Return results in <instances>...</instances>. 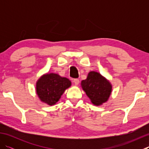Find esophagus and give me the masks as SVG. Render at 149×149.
I'll return each instance as SVG.
<instances>
[{"mask_svg": "<svg viewBox=\"0 0 149 149\" xmlns=\"http://www.w3.org/2000/svg\"><path fill=\"white\" fill-rule=\"evenodd\" d=\"M74 83L76 86H77L79 83V80L78 79H74Z\"/></svg>", "mask_w": 149, "mask_h": 149, "instance_id": "obj_1", "label": "esophagus"}]
</instances>
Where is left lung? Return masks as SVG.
I'll list each match as a JSON object with an SVG mask.
<instances>
[{"label":"left lung","mask_w":149,"mask_h":149,"mask_svg":"<svg viewBox=\"0 0 149 149\" xmlns=\"http://www.w3.org/2000/svg\"><path fill=\"white\" fill-rule=\"evenodd\" d=\"M81 87L91 103L95 106L107 102L112 91L110 82L100 73L95 71L88 73L86 79L81 81Z\"/></svg>","instance_id":"obj_1"}]
</instances>
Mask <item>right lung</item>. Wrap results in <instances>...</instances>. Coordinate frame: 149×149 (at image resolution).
I'll return each mask as SVG.
<instances>
[{"mask_svg": "<svg viewBox=\"0 0 149 149\" xmlns=\"http://www.w3.org/2000/svg\"><path fill=\"white\" fill-rule=\"evenodd\" d=\"M71 84L68 79L50 73L43 74L37 81L36 91L42 102L52 106L58 102L63 93Z\"/></svg>", "mask_w": 149, "mask_h": 149, "instance_id": "add662e5", "label": "right lung"}]
</instances>
